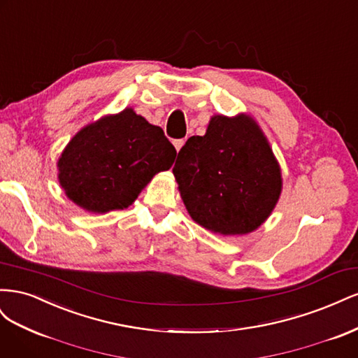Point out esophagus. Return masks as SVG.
Returning <instances> with one entry per match:
<instances>
[{"instance_id": "esophagus-1", "label": "esophagus", "mask_w": 358, "mask_h": 358, "mask_svg": "<svg viewBox=\"0 0 358 358\" xmlns=\"http://www.w3.org/2000/svg\"><path fill=\"white\" fill-rule=\"evenodd\" d=\"M173 145H175L176 150H178V152H179L180 148H182L183 145H185V140H183V138H179V140H173Z\"/></svg>"}]
</instances>
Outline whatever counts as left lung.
<instances>
[{
	"instance_id": "obj_1",
	"label": "left lung",
	"mask_w": 358,
	"mask_h": 358,
	"mask_svg": "<svg viewBox=\"0 0 358 358\" xmlns=\"http://www.w3.org/2000/svg\"><path fill=\"white\" fill-rule=\"evenodd\" d=\"M173 175L191 218L224 236L258 229L282 188L264 134L245 116H213L204 136L182 146Z\"/></svg>"
}]
</instances>
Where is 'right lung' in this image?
<instances>
[{
  "mask_svg": "<svg viewBox=\"0 0 358 358\" xmlns=\"http://www.w3.org/2000/svg\"><path fill=\"white\" fill-rule=\"evenodd\" d=\"M176 149L164 131L133 109L106 116L76 134L58 161L59 183L80 208L106 213L131 204Z\"/></svg>",
  "mask_w": 358,
  "mask_h": 358,
  "instance_id": "right-lung-1",
  "label": "right lung"
}]
</instances>
